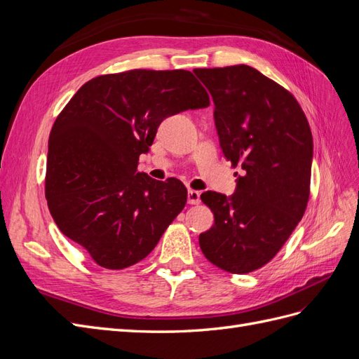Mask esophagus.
I'll list each match as a JSON object with an SVG mask.
<instances>
[{
  "label": "esophagus",
  "mask_w": 359,
  "mask_h": 359,
  "mask_svg": "<svg viewBox=\"0 0 359 359\" xmlns=\"http://www.w3.org/2000/svg\"><path fill=\"white\" fill-rule=\"evenodd\" d=\"M187 201L190 205H198L201 202V193L196 190H189Z\"/></svg>",
  "instance_id": "esophagus-1"
}]
</instances>
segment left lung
<instances>
[{
  "label": "left lung",
  "mask_w": 359,
  "mask_h": 359,
  "mask_svg": "<svg viewBox=\"0 0 359 359\" xmlns=\"http://www.w3.org/2000/svg\"><path fill=\"white\" fill-rule=\"evenodd\" d=\"M214 100L224 157L241 168L232 196L205 191L214 214L199 235L205 257L232 274L262 268L289 240L307 208L313 137L299 103L256 69H196Z\"/></svg>",
  "instance_id": "1"
}]
</instances>
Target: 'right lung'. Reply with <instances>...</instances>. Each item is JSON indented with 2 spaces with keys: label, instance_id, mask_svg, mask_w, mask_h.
Returning a JSON list of instances; mask_svg holds the SVG:
<instances>
[{
  "label": "right lung",
  "instance_id": "1",
  "mask_svg": "<svg viewBox=\"0 0 359 359\" xmlns=\"http://www.w3.org/2000/svg\"><path fill=\"white\" fill-rule=\"evenodd\" d=\"M210 106L189 70L136 69L83 83L50 130L45 194L53 222L94 262L123 269L153 252L187 202L177 178L137 172L165 118Z\"/></svg>",
  "mask_w": 359,
  "mask_h": 359
}]
</instances>
